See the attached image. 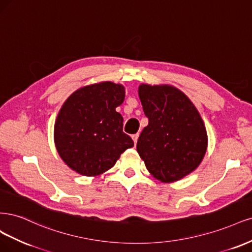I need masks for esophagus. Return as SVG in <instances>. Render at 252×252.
<instances>
[{"mask_svg": "<svg viewBox=\"0 0 252 252\" xmlns=\"http://www.w3.org/2000/svg\"><path fill=\"white\" fill-rule=\"evenodd\" d=\"M138 137H139V135H138V134H134V135H132V139H133V141H134V143H135V144L137 143Z\"/></svg>", "mask_w": 252, "mask_h": 252, "instance_id": "esophagus-1", "label": "esophagus"}]
</instances>
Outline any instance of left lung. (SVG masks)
<instances>
[{"instance_id": "8db88e82", "label": "left lung", "mask_w": 252, "mask_h": 252, "mask_svg": "<svg viewBox=\"0 0 252 252\" xmlns=\"http://www.w3.org/2000/svg\"><path fill=\"white\" fill-rule=\"evenodd\" d=\"M138 93L149 125L137 141V152L156 179L180 180L204 158V123L189 97L173 86L141 84Z\"/></svg>"}]
</instances>
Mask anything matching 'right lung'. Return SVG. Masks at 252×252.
Returning <instances> with one entry per match:
<instances>
[{
  "mask_svg": "<svg viewBox=\"0 0 252 252\" xmlns=\"http://www.w3.org/2000/svg\"><path fill=\"white\" fill-rule=\"evenodd\" d=\"M125 96L123 85L102 82L78 89L63 102L54 125V142L71 169L83 176H99L134 147L123 131V116L116 112Z\"/></svg>",
  "mask_w": 252,
  "mask_h": 252,
  "instance_id": "1",
  "label": "right lung"
}]
</instances>
